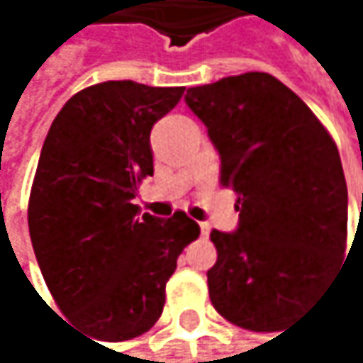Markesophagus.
Here are the masks:
<instances>
[{
    "instance_id": "obj_1",
    "label": "esophagus",
    "mask_w": 363,
    "mask_h": 363,
    "mask_svg": "<svg viewBox=\"0 0 363 363\" xmlns=\"http://www.w3.org/2000/svg\"><path fill=\"white\" fill-rule=\"evenodd\" d=\"M200 232H202V237H208L211 225H208V223H200Z\"/></svg>"
}]
</instances>
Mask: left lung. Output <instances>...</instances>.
Instances as JSON below:
<instances>
[{"label": "left lung", "instance_id": "1", "mask_svg": "<svg viewBox=\"0 0 363 363\" xmlns=\"http://www.w3.org/2000/svg\"><path fill=\"white\" fill-rule=\"evenodd\" d=\"M237 191L239 228L211 232L208 295L230 323L279 331L303 314L347 252L349 196L338 148L312 109L269 72L185 94Z\"/></svg>", "mask_w": 363, "mask_h": 363}]
</instances>
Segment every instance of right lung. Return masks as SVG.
<instances>
[{
  "instance_id": "obj_1",
  "label": "right lung",
  "mask_w": 363,
  "mask_h": 363,
  "mask_svg": "<svg viewBox=\"0 0 363 363\" xmlns=\"http://www.w3.org/2000/svg\"><path fill=\"white\" fill-rule=\"evenodd\" d=\"M185 88L103 82L55 116L38 159L28 223L47 286L66 318L99 340L148 331L165 284L200 225L183 211L140 215L138 187L152 176V124Z\"/></svg>"
}]
</instances>
